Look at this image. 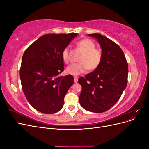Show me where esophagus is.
Wrapping results in <instances>:
<instances>
[{
  "label": "esophagus",
  "instance_id": "34e87169",
  "mask_svg": "<svg viewBox=\"0 0 149 149\" xmlns=\"http://www.w3.org/2000/svg\"><path fill=\"white\" fill-rule=\"evenodd\" d=\"M74 83H77L78 81V78L77 76H74Z\"/></svg>",
  "mask_w": 149,
  "mask_h": 149
}]
</instances>
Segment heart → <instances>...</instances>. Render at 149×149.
<instances>
[{
    "label": "heart",
    "mask_w": 149,
    "mask_h": 149,
    "mask_svg": "<svg viewBox=\"0 0 149 149\" xmlns=\"http://www.w3.org/2000/svg\"><path fill=\"white\" fill-rule=\"evenodd\" d=\"M78 48L83 53L79 58V63L67 66L66 71L68 74L77 76L81 74L87 69L93 71L97 69L101 63L103 58L102 51L96 48L95 44L91 40L84 38L76 43ZM62 59L65 63L70 61V52L68 48H65L61 52Z\"/></svg>",
    "instance_id": "obj_1"
}]
</instances>
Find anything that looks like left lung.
<instances>
[{
	"label": "left lung",
	"mask_w": 149,
	"mask_h": 149,
	"mask_svg": "<svg viewBox=\"0 0 149 149\" xmlns=\"http://www.w3.org/2000/svg\"><path fill=\"white\" fill-rule=\"evenodd\" d=\"M88 35L97 40L103 58L97 69L78 79L82 86L79 101L84 109L101 113L113 106L125 89L128 63L118 44L101 34Z\"/></svg>",
	"instance_id": "8db88e82"
}]
</instances>
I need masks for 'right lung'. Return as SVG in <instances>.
I'll return each mask as SVG.
<instances>
[{"label":"right lung","mask_w":149,"mask_h":149,"mask_svg":"<svg viewBox=\"0 0 149 149\" xmlns=\"http://www.w3.org/2000/svg\"><path fill=\"white\" fill-rule=\"evenodd\" d=\"M76 35H44L31 43L22 56V90L30 105L43 114L60 111L68 90L74 83L71 74H60L64 71L61 52Z\"/></svg>","instance_id":"right-lung-1"}]
</instances>
